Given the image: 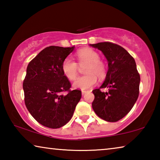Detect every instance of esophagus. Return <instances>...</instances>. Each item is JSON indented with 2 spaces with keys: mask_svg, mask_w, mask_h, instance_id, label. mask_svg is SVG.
<instances>
[{
  "mask_svg": "<svg viewBox=\"0 0 160 160\" xmlns=\"http://www.w3.org/2000/svg\"><path fill=\"white\" fill-rule=\"evenodd\" d=\"M88 92V91H86V90H82V95H84V94H85V93H87Z\"/></svg>",
  "mask_w": 160,
  "mask_h": 160,
  "instance_id": "34e87169",
  "label": "esophagus"
}]
</instances>
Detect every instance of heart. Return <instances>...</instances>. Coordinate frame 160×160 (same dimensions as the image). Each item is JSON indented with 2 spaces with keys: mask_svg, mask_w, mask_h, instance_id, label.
<instances>
[{
  "mask_svg": "<svg viewBox=\"0 0 160 160\" xmlns=\"http://www.w3.org/2000/svg\"><path fill=\"white\" fill-rule=\"evenodd\" d=\"M80 66L87 64L85 72L87 75L77 78L72 83L75 88L88 90L97 83V78H103L106 75L107 68L104 63L99 59V53L92 48H86L78 51L75 55ZM62 71L68 79L74 80L76 77L78 66L76 62L66 58L62 63Z\"/></svg>",
  "mask_w": 160,
  "mask_h": 160,
  "instance_id": "b5f03b06",
  "label": "heart"
}]
</instances>
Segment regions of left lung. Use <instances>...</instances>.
<instances>
[{
    "label": "left lung",
    "mask_w": 160,
    "mask_h": 160,
    "mask_svg": "<svg viewBox=\"0 0 160 160\" xmlns=\"http://www.w3.org/2000/svg\"><path fill=\"white\" fill-rule=\"evenodd\" d=\"M104 54L108 62L106 78L99 89L92 91V109L109 122H116L131 110L139 95L140 75L134 58L125 48L111 42L90 44ZM105 88L106 92L100 90Z\"/></svg>",
    "instance_id": "obj_1"
}]
</instances>
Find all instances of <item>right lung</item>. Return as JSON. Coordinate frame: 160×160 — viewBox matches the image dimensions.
Instances as JSON below:
<instances>
[{"instance_id": "1", "label": "right lung", "mask_w": 160, "mask_h": 160, "mask_svg": "<svg viewBox=\"0 0 160 160\" xmlns=\"http://www.w3.org/2000/svg\"><path fill=\"white\" fill-rule=\"evenodd\" d=\"M75 47L51 46L29 62L23 82L25 102L31 115L50 128L63 126L71 119L81 91L71 85L62 71V63ZM63 91L68 93L63 95Z\"/></svg>"}]
</instances>
